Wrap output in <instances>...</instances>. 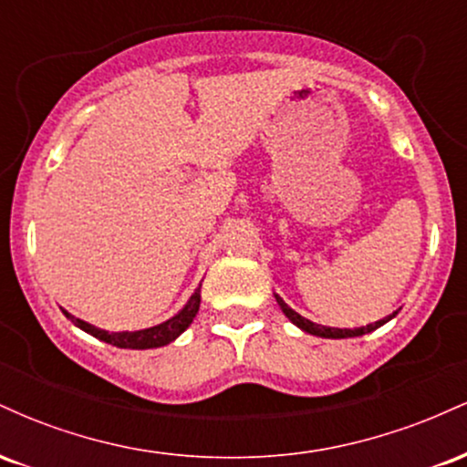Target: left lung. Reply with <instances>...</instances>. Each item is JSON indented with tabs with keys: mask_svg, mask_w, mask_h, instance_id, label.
<instances>
[{
	"mask_svg": "<svg viewBox=\"0 0 467 467\" xmlns=\"http://www.w3.org/2000/svg\"><path fill=\"white\" fill-rule=\"evenodd\" d=\"M276 303H278V307L283 309V314H285L287 318L292 320L294 325L301 327V329H303V331H307V334H312V336H320V337H356V336L371 334V331L378 329V327H382L384 323H389V320L393 318L395 314H398V312H393L390 316H387V318L378 320V323H371V325H367V327H358V329H336V327H323V325H316V323H312V320L303 318V316L294 312V309L289 307V305H287L285 301H283L281 296H276Z\"/></svg>",
	"mask_w": 467,
	"mask_h": 467,
	"instance_id": "left-lung-1",
	"label": "left lung"
}]
</instances>
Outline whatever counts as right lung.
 Wrapping results in <instances>:
<instances>
[{
  "mask_svg": "<svg viewBox=\"0 0 467 467\" xmlns=\"http://www.w3.org/2000/svg\"><path fill=\"white\" fill-rule=\"evenodd\" d=\"M200 287L195 289V294L189 298V303H186L184 307H182L180 312L173 316V318L164 320V323H160L155 327H149V329H140V331H111L109 334V331L99 329V327L85 323V320L74 318V316H69L66 309H63V314H66L67 318L78 327V329L88 331L89 336L99 337V340L107 342V345H114V347H118V349H155V347L169 345V342H173L175 337L182 334V331L189 329L192 318H195L197 309H200V301H202Z\"/></svg>",
  "mask_w": 467,
  "mask_h": 467,
  "instance_id": "obj_1",
  "label": "right lung"
}]
</instances>
